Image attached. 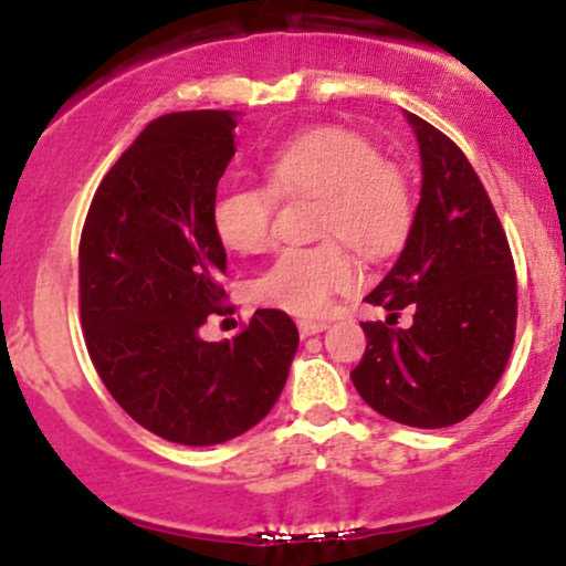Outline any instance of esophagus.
Returning a JSON list of instances; mask_svg holds the SVG:
<instances>
[{"label":"esophagus","instance_id":"1","mask_svg":"<svg viewBox=\"0 0 566 566\" xmlns=\"http://www.w3.org/2000/svg\"><path fill=\"white\" fill-rule=\"evenodd\" d=\"M321 332H326V323H321V321H300V334L304 336V339H307V336L321 334Z\"/></svg>","mask_w":566,"mask_h":566}]
</instances>
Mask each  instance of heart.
<instances>
[{
	"label": "heart",
	"mask_w": 566,
	"mask_h": 566,
	"mask_svg": "<svg viewBox=\"0 0 566 566\" xmlns=\"http://www.w3.org/2000/svg\"><path fill=\"white\" fill-rule=\"evenodd\" d=\"M264 176L270 189H227L213 202L216 234L234 253H262L272 243L275 195L321 198L317 234L342 238L366 259L396 253L411 230L409 184L360 133H300L266 157ZM358 281V266L345 245L326 240L313 249H285L253 281V300L291 315L317 317Z\"/></svg>",
	"instance_id": "obj_1"
}]
</instances>
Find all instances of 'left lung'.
<instances>
[{"mask_svg": "<svg viewBox=\"0 0 566 566\" xmlns=\"http://www.w3.org/2000/svg\"><path fill=\"white\" fill-rule=\"evenodd\" d=\"M420 146L422 187L398 262L366 296L415 310L409 328L364 323L350 374L374 411L411 428H449L473 415L505 371L516 336V272L489 195L460 146L403 112Z\"/></svg>", "mask_w": 566, "mask_h": 566, "instance_id": "1", "label": "left lung"}]
</instances>
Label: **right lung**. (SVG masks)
I'll return each instance as SVG.
<instances>
[{"label": "right lung", "instance_id": "obj_1", "mask_svg": "<svg viewBox=\"0 0 566 566\" xmlns=\"http://www.w3.org/2000/svg\"><path fill=\"white\" fill-rule=\"evenodd\" d=\"M238 112H176L138 133L104 176L80 240V313L106 390L142 428L213 447L262 422L300 347L294 321L256 310L245 332L206 342L227 251L216 187Z\"/></svg>", "mask_w": 566, "mask_h": 566}]
</instances>
